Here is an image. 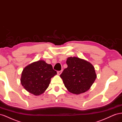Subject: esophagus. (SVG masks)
<instances>
[{
    "label": "esophagus",
    "instance_id": "1",
    "mask_svg": "<svg viewBox=\"0 0 122 122\" xmlns=\"http://www.w3.org/2000/svg\"><path fill=\"white\" fill-rule=\"evenodd\" d=\"M62 73V71L61 70V71H57V74L58 75H61V73Z\"/></svg>",
    "mask_w": 122,
    "mask_h": 122
}]
</instances>
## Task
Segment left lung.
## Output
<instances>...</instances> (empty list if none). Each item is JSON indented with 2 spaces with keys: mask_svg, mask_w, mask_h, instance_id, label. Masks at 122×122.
I'll use <instances>...</instances> for the list:
<instances>
[{
  "mask_svg": "<svg viewBox=\"0 0 122 122\" xmlns=\"http://www.w3.org/2000/svg\"><path fill=\"white\" fill-rule=\"evenodd\" d=\"M68 67L60 77L70 93L79 95L90 89L96 78L94 66L90 62L77 57H68Z\"/></svg>",
  "mask_w": 122,
  "mask_h": 122,
  "instance_id": "8db88e82",
  "label": "left lung"
}]
</instances>
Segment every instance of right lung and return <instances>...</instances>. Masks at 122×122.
Instances as JSON below:
<instances>
[{"mask_svg": "<svg viewBox=\"0 0 122 122\" xmlns=\"http://www.w3.org/2000/svg\"><path fill=\"white\" fill-rule=\"evenodd\" d=\"M57 74L52 66L43 60L25 67L22 72L21 83L29 93L35 96L43 94L49 86L51 78Z\"/></svg>", "mask_w": 122, "mask_h": 122, "instance_id": "add662e5", "label": "right lung"}]
</instances>
